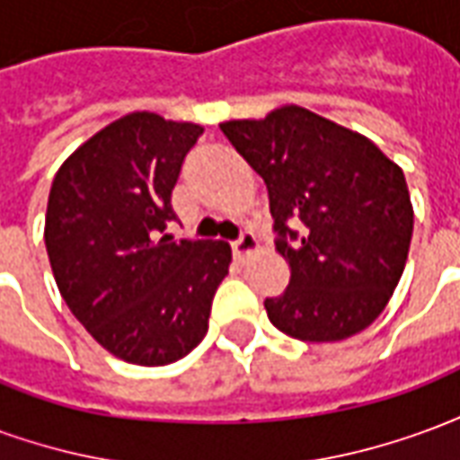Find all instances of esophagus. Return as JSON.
<instances>
[{
	"label": "esophagus",
	"mask_w": 460,
	"mask_h": 460,
	"mask_svg": "<svg viewBox=\"0 0 460 460\" xmlns=\"http://www.w3.org/2000/svg\"><path fill=\"white\" fill-rule=\"evenodd\" d=\"M231 249H234V256H236V259H246V256L259 251V241H256V236H253L251 231H243L239 236V241L231 243Z\"/></svg>",
	"instance_id": "obj_1"
}]
</instances>
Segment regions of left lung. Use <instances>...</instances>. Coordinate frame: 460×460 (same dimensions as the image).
Listing matches in <instances>:
<instances>
[{"mask_svg": "<svg viewBox=\"0 0 460 460\" xmlns=\"http://www.w3.org/2000/svg\"><path fill=\"white\" fill-rule=\"evenodd\" d=\"M219 128L266 181L276 251L290 269L286 293L263 303L270 323L305 342L369 328L404 273L414 231L402 167L369 137L300 105ZM290 220L306 224L303 237Z\"/></svg>", "mask_w": 460, "mask_h": 460, "instance_id": "left-lung-1", "label": "left lung"}]
</instances>
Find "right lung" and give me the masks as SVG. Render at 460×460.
<instances>
[{"mask_svg": "<svg viewBox=\"0 0 460 460\" xmlns=\"http://www.w3.org/2000/svg\"><path fill=\"white\" fill-rule=\"evenodd\" d=\"M204 128L135 111L105 125L58 167L44 241L75 320L111 355L162 367L209 330L226 279V241L157 239L174 219L172 190Z\"/></svg>", "mask_w": 460, "mask_h": 460, "instance_id": "obj_1", "label": "right lung"}]
</instances>
